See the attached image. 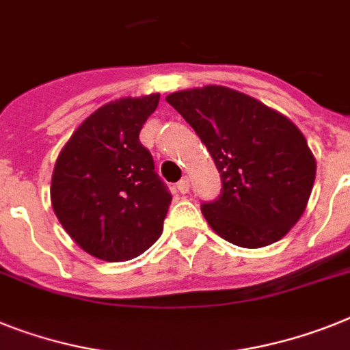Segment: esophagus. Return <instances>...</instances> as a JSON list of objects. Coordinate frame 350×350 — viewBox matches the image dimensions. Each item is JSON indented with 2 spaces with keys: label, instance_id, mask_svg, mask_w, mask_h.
<instances>
[{
  "label": "esophagus",
  "instance_id": "obj_1",
  "mask_svg": "<svg viewBox=\"0 0 350 350\" xmlns=\"http://www.w3.org/2000/svg\"><path fill=\"white\" fill-rule=\"evenodd\" d=\"M189 189H190V181L189 178L185 176V178H181V181H178V190H180L181 193H187L189 192Z\"/></svg>",
  "mask_w": 350,
  "mask_h": 350
}]
</instances>
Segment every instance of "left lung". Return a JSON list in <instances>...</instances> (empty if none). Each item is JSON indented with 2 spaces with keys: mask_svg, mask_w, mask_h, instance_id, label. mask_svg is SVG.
Instances as JSON below:
<instances>
[{
  "mask_svg": "<svg viewBox=\"0 0 350 350\" xmlns=\"http://www.w3.org/2000/svg\"><path fill=\"white\" fill-rule=\"evenodd\" d=\"M206 146L222 180L202 215L228 242L245 249L278 242L310 201L317 161L302 131L286 116L222 85L167 96Z\"/></svg>",
  "mask_w": 350,
  "mask_h": 350,
  "instance_id": "8db88e82",
  "label": "left lung"
}]
</instances>
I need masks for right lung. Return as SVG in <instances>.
Segmentation results:
<instances>
[{
	"instance_id": "1",
	"label": "right lung",
	"mask_w": 350,
	"mask_h": 350,
	"mask_svg": "<svg viewBox=\"0 0 350 350\" xmlns=\"http://www.w3.org/2000/svg\"><path fill=\"white\" fill-rule=\"evenodd\" d=\"M160 94L120 98L90 113L62 148L51 204L62 228L90 256L137 258L160 239L172 196L139 133Z\"/></svg>"
}]
</instances>
